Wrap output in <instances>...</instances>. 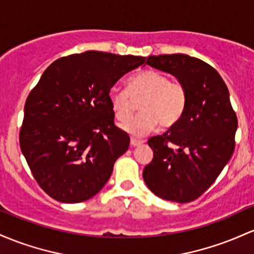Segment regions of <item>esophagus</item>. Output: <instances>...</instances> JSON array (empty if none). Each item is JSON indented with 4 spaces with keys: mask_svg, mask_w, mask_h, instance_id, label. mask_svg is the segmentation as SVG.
Wrapping results in <instances>:
<instances>
[{
    "mask_svg": "<svg viewBox=\"0 0 254 254\" xmlns=\"http://www.w3.org/2000/svg\"><path fill=\"white\" fill-rule=\"evenodd\" d=\"M143 142L144 141L137 140V138H131V140H130V144H131L132 147H136V146H140V144L143 143Z\"/></svg>",
    "mask_w": 254,
    "mask_h": 254,
    "instance_id": "obj_1",
    "label": "esophagus"
}]
</instances>
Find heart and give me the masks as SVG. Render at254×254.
I'll use <instances>...</instances> for the list:
<instances>
[{"instance_id":"b5f03b06","label":"heart","mask_w":254,"mask_h":254,"mask_svg":"<svg viewBox=\"0 0 254 254\" xmlns=\"http://www.w3.org/2000/svg\"><path fill=\"white\" fill-rule=\"evenodd\" d=\"M142 101V114L127 120L135 109V102ZM188 102L186 86L171 80L163 72L147 69L135 74L127 82V89L114 86L110 91V104L119 122H128L122 129L129 135H146L159 124L164 129L175 127L185 116Z\"/></svg>"}]
</instances>
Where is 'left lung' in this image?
Returning a JSON list of instances; mask_svg holds the SVG:
<instances>
[{
	"mask_svg": "<svg viewBox=\"0 0 254 254\" xmlns=\"http://www.w3.org/2000/svg\"><path fill=\"white\" fill-rule=\"evenodd\" d=\"M146 64L176 77L188 102L178 124L148 140L153 159L143 180L161 199L190 202L210 188L234 153L238 118L229 91L218 72L197 58L153 55Z\"/></svg>",
	"mask_w": 254,
	"mask_h": 254,
	"instance_id": "8db88e82",
	"label": "left lung"
}]
</instances>
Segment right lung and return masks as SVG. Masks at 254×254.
Returning <instances> with one entry per match:
<instances>
[{"label":"right lung","instance_id":"1","mask_svg":"<svg viewBox=\"0 0 254 254\" xmlns=\"http://www.w3.org/2000/svg\"><path fill=\"white\" fill-rule=\"evenodd\" d=\"M146 58L89 50L55 60L27 96L20 148L53 199L76 204L99 193L130 137L114 125L112 86Z\"/></svg>","mask_w":254,"mask_h":254}]
</instances>
